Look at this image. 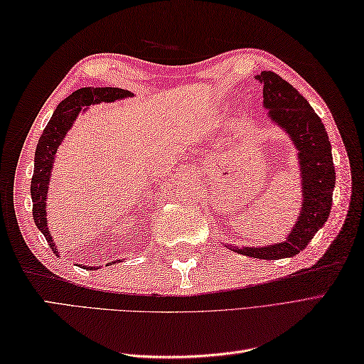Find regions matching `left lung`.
Here are the masks:
<instances>
[{"mask_svg": "<svg viewBox=\"0 0 364 364\" xmlns=\"http://www.w3.org/2000/svg\"><path fill=\"white\" fill-rule=\"evenodd\" d=\"M255 80L262 84V98L270 120L288 133L299 151L304 198L296 225L286 241L267 247H228L252 258H291L310 244L330 215L336 180L331 145L319 115L296 87L274 72H261Z\"/></svg>", "mask_w": 364, "mask_h": 364, "instance_id": "8db88e82", "label": "left lung"}]
</instances>
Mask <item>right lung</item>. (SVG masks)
<instances>
[{"label": "right lung", "mask_w": 364, "mask_h": 364, "mask_svg": "<svg viewBox=\"0 0 364 364\" xmlns=\"http://www.w3.org/2000/svg\"><path fill=\"white\" fill-rule=\"evenodd\" d=\"M129 90L117 87H82L75 90L72 95L63 100L54 111L48 125L45 127L43 133L38 139L36 158H34V173L31 178V198H33V218L36 227L42 231L50 249L58 255L54 247L53 237L50 236L48 225H46V196H48L50 175L53 168L54 158H56L58 146L63 144V139L72 128L73 122L82 111V107L98 103H112L115 100H123L133 97ZM84 109V111H86ZM115 262V261H114ZM84 267V266H82ZM95 269V267H87Z\"/></svg>", "instance_id": "add662e5"}]
</instances>
